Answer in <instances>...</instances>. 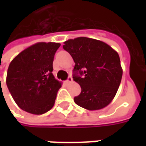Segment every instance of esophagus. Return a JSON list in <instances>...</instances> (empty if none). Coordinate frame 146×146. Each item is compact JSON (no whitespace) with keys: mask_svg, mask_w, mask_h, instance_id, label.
Here are the masks:
<instances>
[{"mask_svg":"<svg viewBox=\"0 0 146 146\" xmlns=\"http://www.w3.org/2000/svg\"><path fill=\"white\" fill-rule=\"evenodd\" d=\"M73 82V78L71 77V76H69L68 78H67V80H66V84H70V83Z\"/></svg>","mask_w":146,"mask_h":146,"instance_id":"esophagus-1","label":"esophagus"}]
</instances>
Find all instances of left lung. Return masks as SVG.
I'll return each mask as SVG.
<instances>
[{
  "label": "left lung",
  "mask_w": 146,
  "mask_h": 146,
  "mask_svg": "<svg viewBox=\"0 0 146 146\" xmlns=\"http://www.w3.org/2000/svg\"><path fill=\"white\" fill-rule=\"evenodd\" d=\"M63 48L75 62L73 80L81 92L74 98L76 105L88 110L107 106L115 97L123 75L119 54L101 40L88 37L70 39Z\"/></svg>",
  "instance_id": "obj_1"
}]
</instances>
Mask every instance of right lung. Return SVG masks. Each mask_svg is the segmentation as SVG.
Listing matches in <instances>:
<instances>
[{
	"label": "right lung",
	"mask_w": 146,
	"mask_h": 146,
	"mask_svg": "<svg viewBox=\"0 0 146 146\" xmlns=\"http://www.w3.org/2000/svg\"><path fill=\"white\" fill-rule=\"evenodd\" d=\"M59 43L40 42L20 52L9 65L6 84L18 106L40 115L54 106L62 83L52 74Z\"/></svg>",
	"instance_id": "right-lung-1"
}]
</instances>
